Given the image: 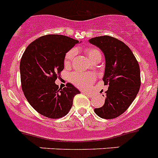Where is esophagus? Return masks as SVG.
Instances as JSON below:
<instances>
[{"label":"esophagus","instance_id":"34e87169","mask_svg":"<svg viewBox=\"0 0 158 158\" xmlns=\"http://www.w3.org/2000/svg\"><path fill=\"white\" fill-rule=\"evenodd\" d=\"M83 94H86V95H87L88 97H91V96H92V94H91V93L87 92V91H83Z\"/></svg>","mask_w":158,"mask_h":158}]
</instances>
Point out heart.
Returning a JSON list of instances; mask_svg holds the SVG:
<instances>
[{
  "label": "heart",
  "instance_id": "b5f03b06",
  "mask_svg": "<svg viewBox=\"0 0 158 158\" xmlns=\"http://www.w3.org/2000/svg\"><path fill=\"white\" fill-rule=\"evenodd\" d=\"M85 53L91 62L95 60H98V59L101 60V57H102L100 51L95 48H87L85 49ZM75 54V52L74 50H70L69 52L66 53L65 57H64L65 67H69L71 65V63L73 60ZM95 79L96 75L91 72H89V73L75 72L71 75V83L80 88H87V87H90V85L95 81Z\"/></svg>",
  "mask_w": 158,
  "mask_h": 158
}]
</instances>
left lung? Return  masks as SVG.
<instances>
[{"label": "left lung", "mask_w": 158, "mask_h": 158, "mask_svg": "<svg viewBox=\"0 0 158 158\" xmlns=\"http://www.w3.org/2000/svg\"><path fill=\"white\" fill-rule=\"evenodd\" d=\"M89 42L99 48L105 56L102 80L109 85L105 103L95 108L94 113L102 118H115L128 109L139 91V64L130 48L116 38L102 35L91 38Z\"/></svg>", "instance_id": "obj_1"}]
</instances>
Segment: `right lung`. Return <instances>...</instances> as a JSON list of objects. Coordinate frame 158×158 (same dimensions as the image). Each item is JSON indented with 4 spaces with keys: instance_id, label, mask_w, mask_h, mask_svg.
Instances as JSON below:
<instances>
[{
    "instance_id": "right-lung-1",
    "label": "right lung",
    "mask_w": 158,
    "mask_h": 158,
    "mask_svg": "<svg viewBox=\"0 0 158 158\" xmlns=\"http://www.w3.org/2000/svg\"><path fill=\"white\" fill-rule=\"evenodd\" d=\"M79 41L63 35H46L31 42L20 64L22 90L34 109L49 118H60L71 110L80 91L71 83L59 88L55 81L64 68L66 53Z\"/></svg>"
}]
</instances>
